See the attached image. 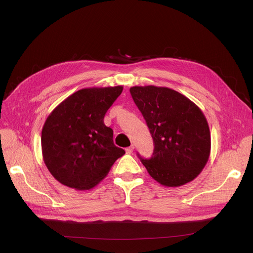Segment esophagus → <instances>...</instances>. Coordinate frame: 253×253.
<instances>
[{
    "mask_svg": "<svg viewBox=\"0 0 253 253\" xmlns=\"http://www.w3.org/2000/svg\"><path fill=\"white\" fill-rule=\"evenodd\" d=\"M125 150H126V153H127V154H131V153L133 152V150H134V146H133V145H131L130 147L126 148Z\"/></svg>",
    "mask_w": 253,
    "mask_h": 253,
    "instance_id": "esophagus-1",
    "label": "esophagus"
}]
</instances>
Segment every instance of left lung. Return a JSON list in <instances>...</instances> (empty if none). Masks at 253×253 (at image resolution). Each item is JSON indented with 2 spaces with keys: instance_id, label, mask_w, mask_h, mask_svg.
<instances>
[{
  "instance_id": "1",
  "label": "left lung",
  "mask_w": 253,
  "mask_h": 253,
  "mask_svg": "<svg viewBox=\"0 0 253 253\" xmlns=\"http://www.w3.org/2000/svg\"><path fill=\"white\" fill-rule=\"evenodd\" d=\"M130 93L154 142L150 159L138 154L150 176L168 187L192 181L205 167L211 148L209 126L200 108L167 87L134 86Z\"/></svg>"
}]
</instances>
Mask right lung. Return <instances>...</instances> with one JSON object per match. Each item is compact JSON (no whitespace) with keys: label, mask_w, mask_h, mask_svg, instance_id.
I'll return each instance as SVG.
<instances>
[{"label":"right lung","mask_w":253,"mask_h":253,"mask_svg":"<svg viewBox=\"0 0 253 253\" xmlns=\"http://www.w3.org/2000/svg\"><path fill=\"white\" fill-rule=\"evenodd\" d=\"M123 86L85 88L66 98L42 129L44 162L58 181L76 190H90L125 154L114 145L113 130L104 124L108 109Z\"/></svg>","instance_id":"add662e5"}]
</instances>
